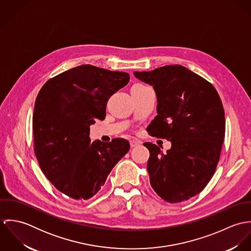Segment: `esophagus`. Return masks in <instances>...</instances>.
<instances>
[{"instance_id":"esophagus-1","label":"esophagus","mask_w":251,"mask_h":251,"mask_svg":"<svg viewBox=\"0 0 251 251\" xmlns=\"http://www.w3.org/2000/svg\"><path fill=\"white\" fill-rule=\"evenodd\" d=\"M140 144H141V142H140V141H138V140H135V139L130 140V147H131V148L137 147V146H139Z\"/></svg>"}]
</instances>
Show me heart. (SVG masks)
<instances>
[{"label": "heart", "mask_w": 251, "mask_h": 251, "mask_svg": "<svg viewBox=\"0 0 251 251\" xmlns=\"http://www.w3.org/2000/svg\"><path fill=\"white\" fill-rule=\"evenodd\" d=\"M140 85H141V84H140Z\"/></svg>", "instance_id": "heart-1"}]
</instances>
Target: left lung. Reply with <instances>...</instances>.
Here are the masks:
<instances>
[{
  "mask_svg": "<svg viewBox=\"0 0 251 251\" xmlns=\"http://www.w3.org/2000/svg\"><path fill=\"white\" fill-rule=\"evenodd\" d=\"M134 76L151 85L157 115L149 125L151 136L171 141L163 153L150 151L147 170L155 193L168 203H179L201 192L215 174L225 136L224 109L215 87L186 68L165 66Z\"/></svg>",
  "mask_w": 251,
  "mask_h": 251,
  "instance_id": "1",
  "label": "left lung"
}]
</instances>
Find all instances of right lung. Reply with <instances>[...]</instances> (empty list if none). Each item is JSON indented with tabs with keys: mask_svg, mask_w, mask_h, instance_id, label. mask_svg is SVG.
<instances>
[{
	"mask_svg": "<svg viewBox=\"0 0 251 251\" xmlns=\"http://www.w3.org/2000/svg\"><path fill=\"white\" fill-rule=\"evenodd\" d=\"M129 81L126 72L83 65L49 79L36 97L34 150L45 177L61 192L87 200L105 183L128 151L129 142L114 138L90 143V125L103 121L110 97Z\"/></svg>",
	"mask_w": 251,
	"mask_h": 251,
	"instance_id": "right-lung-1",
	"label": "right lung"
}]
</instances>
